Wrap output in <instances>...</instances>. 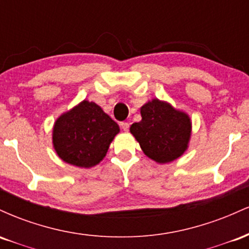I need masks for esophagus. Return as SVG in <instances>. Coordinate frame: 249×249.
<instances>
[{"mask_svg": "<svg viewBox=\"0 0 249 249\" xmlns=\"http://www.w3.org/2000/svg\"><path fill=\"white\" fill-rule=\"evenodd\" d=\"M121 126H122V128L124 131H128V127H130V124H128V123H126V122H123L122 124H121Z\"/></svg>", "mask_w": 249, "mask_h": 249, "instance_id": "obj_1", "label": "esophagus"}]
</instances>
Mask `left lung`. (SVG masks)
<instances>
[{"label":"left lung","instance_id":"1","mask_svg":"<svg viewBox=\"0 0 249 249\" xmlns=\"http://www.w3.org/2000/svg\"><path fill=\"white\" fill-rule=\"evenodd\" d=\"M141 115L142 121L133 123L130 132L145 156L158 164H168L186 152L192 136L188 113L153 98L141 107Z\"/></svg>","mask_w":249,"mask_h":249}]
</instances>
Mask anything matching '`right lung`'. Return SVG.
<instances>
[{"mask_svg": "<svg viewBox=\"0 0 249 249\" xmlns=\"http://www.w3.org/2000/svg\"><path fill=\"white\" fill-rule=\"evenodd\" d=\"M119 131V125L98 104L84 99L56 119L53 146L67 164L91 168L104 159Z\"/></svg>", "mask_w": 249, "mask_h": 249, "instance_id": "right-lung-1", "label": "right lung"}]
</instances>
